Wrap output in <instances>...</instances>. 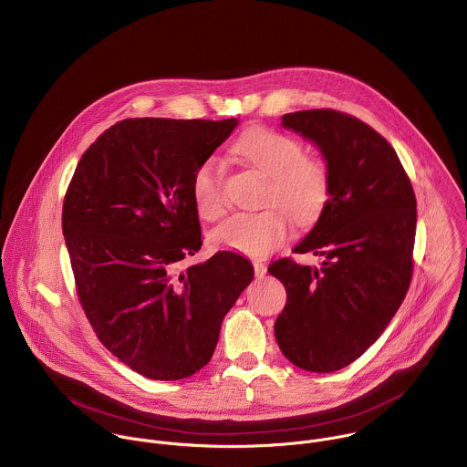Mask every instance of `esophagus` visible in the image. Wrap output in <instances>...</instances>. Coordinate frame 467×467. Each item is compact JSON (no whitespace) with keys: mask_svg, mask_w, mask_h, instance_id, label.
Returning <instances> with one entry per match:
<instances>
[{"mask_svg":"<svg viewBox=\"0 0 467 467\" xmlns=\"http://www.w3.org/2000/svg\"><path fill=\"white\" fill-rule=\"evenodd\" d=\"M254 272H255V277H265L266 275V266L263 265V263H259V261H254Z\"/></svg>","mask_w":467,"mask_h":467,"instance_id":"esophagus-1","label":"esophagus"}]
</instances>
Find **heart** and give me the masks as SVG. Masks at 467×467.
<instances>
[{
	"instance_id": "b5f03b06",
	"label": "heart",
	"mask_w": 467,
	"mask_h": 467,
	"mask_svg": "<svg viewBox=\"0 0 467 467\" xmlns=\"http://www.w3.org/2000/svg\"><path fill=\"white\" fill-rule=\"evenodd\" d=\"M234 154L268 179L265 210L235 213L212 232L217 248L263 257L285 243L290 219L308 226L322 213L331 188L329 170L318 157L306 156L303 143L272 129H250L235 143ZM192 197L197 213L217 221L226 212L223 166L217 159L199 164L192 179Z\"/></svg>"
}]
</instances>
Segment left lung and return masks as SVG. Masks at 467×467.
Listing matches in <instances>:
<instances>
[{
  "label": "left lung",
  "instance_id": "8db88e82",
  "mask_svg": "<svg viewBox=\"0 0 467 467\" xmlns=\"http://www.w3.org/2000/svg\"><path fill=\"white\" fill-rule=\"evenodd\" d=\"M283 127L311 140L326 159L329 199L296 254L268 266L286 288L275 338L297 368L329 373L357 360L402 305L413 275L417 199L393 147L360 119L315 109L285 114Z\"/></svg>",
  "mask_w": 467,
  "mask_h": 467
}]
</instances>
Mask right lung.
Instances as JSON below:
<instances>
[{
    "label": "right lung",
    "instance_id": "1",
    "mask_svg": "<svg viewBox=\"0 0 467 467\" xmlns=\"http://www.w3.org/2000/svg\"><path fill=\"white\" fill-rule=\"evenodd\" d=\"M237 119H123L83 154L63 201L76 292L101 344L154 380L204 368L224 315L254 279L234 252L201 250L192 179Z\"/></svg>",
    "mask_w": 467,
    "mask_h": 467
}]
</instances>
